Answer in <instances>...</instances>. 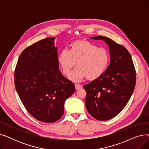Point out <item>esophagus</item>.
<instances>
[{"label": "esophagus", "mask_w": 149, "mask_h": 149, "mask_svg": "<svg viewBox=\"0 0 149 149\" xmlns=\"http://www.w3.org/2000/svg\"><path fill=\"white\" fill-rule=\"evenodd\" d=\"M75 89L77 90H79V89H81L83 88V86L81 85L80 84H75Z\"/></svg>", "instance_id": "34e87169"}]
</instances>
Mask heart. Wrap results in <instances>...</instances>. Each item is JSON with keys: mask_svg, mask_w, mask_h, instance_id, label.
Masks as SVG:
<instances>
[{"mask_svg": "<svg viewBox=\"0 0 149 149\" xmlns=\"http://www.w3.org/2000/svg\"><path fill=\"white\" fill-rule=\"evenodd\" d=\"M110 56L108 51L91 42L79 39L70 45L69 51L63 50L57 57L58 63L64 75L68 76L71 70L78 67L70 75L74 81H80L85 78L94 81L103 75L109 65Z\"/></svg>", "mask_w": 149, "mask_h": 149, "instance_id": "obj_1", "label": "heart"}]
</instances>
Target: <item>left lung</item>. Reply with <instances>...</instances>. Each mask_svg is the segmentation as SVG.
<instances>
[{
    "label": "left lung",
    "instance_id": "obj_1",
    "mask_svg": "<svg viewBox=\"0 0 149 149\" xmlns=\"http://www.w3.org/2000/svg\"><path fill=\"white\" fill-rule=\"evenodd\" d=\"M91 38L103 40L109 45L111 62L102 76L83 86L86 92L85 104L93 118L106 121L120 113L126 106L135 89L136 70L124 46L102 36Z\"/></svg>",
    "mask_w": 149,
    "mask_h": 149
}]
</instances>
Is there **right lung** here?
I'll use <instances>...</instances> for the list:
<instances>
[{"label":"right lung","mask_w":149,"mask_h":149,"mask_svg":"<svg viewBox=\"0 0 149 149\" xmlns=\"http://www.w3.org/2000/svg\"><path fill=\"white\" fill-rule=\"evenodd\" d=\"M54 37L27 47L19 57L14 73L15 89L23 106L36 120L54 123L64 113V104L75 85L61 74Z\"/></svg>","instance_id":"obj_1"}]
</instances>
